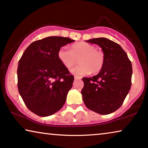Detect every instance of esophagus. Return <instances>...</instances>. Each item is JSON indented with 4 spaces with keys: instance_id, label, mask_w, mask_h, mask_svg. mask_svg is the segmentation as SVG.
<instances>
[{
    "instance_id": "1",
    "label": "esophagus",
    "mask_w": 148,
    "mask_h": 148,
    "mask_svg": "<svg viewBox=\"0 0 148 148\" xmlns=\"http://www.w3.org/2000/svg\"><path fill=\"white\" fill-rule=\"evenodd\" d=\"M80 77H78V76H74V80H80Z\"/></svg>"
}]
</instances>
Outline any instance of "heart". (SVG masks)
Returning <instances> with one entry per match:
<instances>
[{
  "mask_svg": "<svg viewBox=\"0 0 148 148\" xmlns=\"http://www.w3.org/2000/svg\"><path fill=\"white\" fill-rule=\"evenodd\" d=\"M58 58L68 69L73 67L79 60L80 65L71 70L72 73L77 76H84L91 72H99L105 62L103 53L86 42L74 43L71 45L70 50L66 47H61L58 52Z\"/></svg>",
  "mask_w": 148,
  "mask_h": 148,
  "instance_id": "1",
  "label": "heart"
}]
</instances>
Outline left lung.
Wrapping results in <instances>:
<instances>
[{
	"instance_id": "obj_1",
	"label": "left lung",
	"mask_w": 148,
	"mask_h": 148,
	"mask_svg": "<svg viewBox=\"0 0 148 148\" xmlns=\"http://www.w3.org/2000/svg\"><path fill=\"white\" fill-rule=\"evenodd\" d=\"M99 45L105 57L99 73L82 78L81 93L86 107L101 115H108L122 105L132 85V66L121 47L109 39L99 37L86 41Z\"/></svg>"
}]
</instances>
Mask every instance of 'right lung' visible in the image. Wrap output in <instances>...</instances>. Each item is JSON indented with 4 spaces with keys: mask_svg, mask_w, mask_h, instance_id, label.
I'll use <instances>...</instances> for the list:
<instances>
[{
    "mask_svg": "<svg viewBox=\"0 0 148 148\" xmlns=\"http://www.w3.org/2000/svg\"><path fill=\"white\" fill-rule=\"evenodd\" d=\"M74 40L51 36L29 45L18 62V90L27 107L41 116L54 114L65 103L73 75L58 58L62 47Z\"/></svg>",
    "mask_w": 148,
    "mask_h": 148,
    "instance_id": "obj_1",
    "label": "right lung"
}]
</instances>
